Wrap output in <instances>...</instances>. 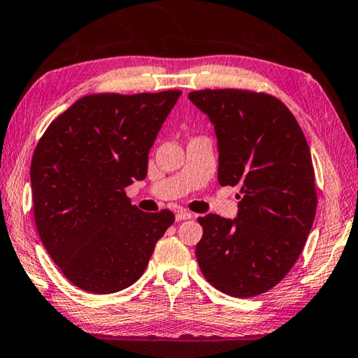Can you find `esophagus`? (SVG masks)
<instances>
[{
	"label": "esophagus",
	"instance_id": "34e87169",
	"mask_svg": "<svg viewBox=\"0 0 358 358\" xmlns=\"http://www.w3.org/2000/svg\"><path fill=\"white\" fill-rule=\"evenodd\" d=\"M190 218H193V215L190 212L180 210L176 213V221H184V220H190Z\"/></svg>",
	"mask_w": 358,
	"mask_h": 358
}]
</instances>
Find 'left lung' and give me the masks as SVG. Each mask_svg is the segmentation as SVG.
<instances>
[{
	"instance_id": "left-lung-1",
	"label": "left lung",
	"mask_w": 358,
	"mask_h": 358,
	"mask_svg": "<svg viewBox=\"0 0 358 358\" xmlns=\"http://www.w3.org/2000/svg\"><path fill=\"white\" fill-rule=\"evenodd\" d=\"M188 99L215 127L220 185L241 188L237 218L198 220L199 268L220 292L252 298L278 285L304 249L316 213L312 154L278 98L224 89Z\"/></svg>"
}]
</instances>
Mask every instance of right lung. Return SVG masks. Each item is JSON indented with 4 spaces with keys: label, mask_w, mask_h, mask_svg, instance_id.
<instances>
[{
    "label": "right lung",
    "mask_w": 358,
    "mask_h": 358,
    "mask_svg": "<svg viewBox=\"0 0 358 358\" xmlns=\"http://www.w3.org/2000/svg\"><path fill=\"white\" fill-rule=\"evenodd\" d=\"M180 95L84 96L40 138L31 162L36 226L80 289L109 294L131 287L174 222L170 210L141 212L124 188L146 178L148 154Z\"/></svg>",
    "instance_id": "add662e5"
}]
</instances>
